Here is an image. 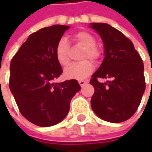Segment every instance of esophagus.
Masks as SVG:
<instances>
[{
	"mask_svg": "<svg viewBox=\"0 0 152 152\" xmlns=\"http://www.w3.org/2000/svg\"><path fill=\"white\" fill-rule=\"evenodd\" d=\"M78 83H79V84L83 87V85H85L88 82H87L86 80H79V81H78Z\"/></svg>",
	"mask_w": 152,
	"mask_h": 152,
	"instance_id": "esophagus-1",
	"label": "esophagus"
}]
</instances>
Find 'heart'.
Listing matches in <instances>:
<instances>
[{
  "mask_svg": "<svg viewBox=\"0 0 152 152\" xmlns=\"http://www.w3.org/2000/svg\"><path fill=\"white\" fill-rule=\"evenodd\" d=\"M74 40L79 46L84 47L82 54V59L89 58L91 60H97L99 56V52L96 47L95 38L87 31H79L74 35ZM69 47L66 39H61L55 48V57L57 61L61 66H67L69 63ZM93 64L88 61L72 63L64 70V75L67 78L82 80L89 76L93 71Z\"/></svg>",
  "mask_w": 152,
  "mask_h": 152,
  "instance_id": "heart-1",
  "label": "heart"
}]
</instances>
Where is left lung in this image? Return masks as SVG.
Instances as JSON below:
<instances>
[{"label": "left lung", "mask_w": 152, "mask_h": 152, "mask_svg": "<svg viewBox=\"0 0 152 152\" xmlns=\"http://www.w3.org/2000/svg\"><path fill=\"white\" fill-rule=\"evenodd\" d=\"M90 27L100 36L105 55L90 82L95 89L91 108L106 121H125L136 113L145 91L142 61L133 43L117 29L104 23H91ZM99 78L110 81L99 83Z\"/></svg>", "instance_id": "8db88e82"}]
</instances>
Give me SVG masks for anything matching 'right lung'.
Here are the masks:
<instances>
[{
  "instance_id": "add662e5",
  "label": "right lung",
  "mask_w": 152,
  "mask_h": 152,
  "mask_svg": "<svg viewBox=\"0 0 152 152\" xmlns=\"http://www.w3.org/2000/svg\"><path fill=\"white\" fill-rule=\"evenodd\" d=\"M69 29L68 25H53L31 34L10 62V89L20 113L39 127L61 122L81 90L75 79L53 83L62 73L55 48Z\"/></svg>"
}]
</instances>
